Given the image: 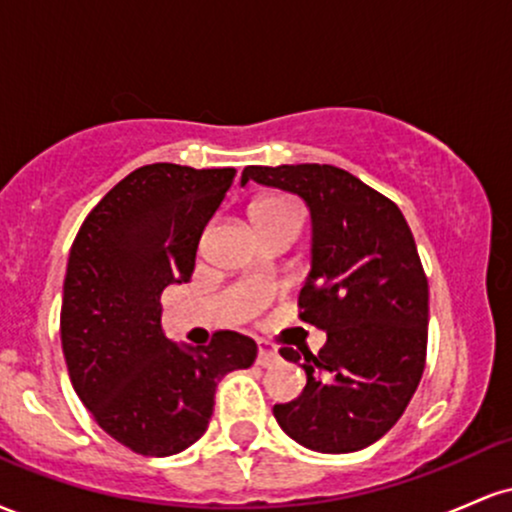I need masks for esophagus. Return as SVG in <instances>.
I'll use <instances>...</instances> for the list:
<instances>
[{"instance_id":"1","label":"esophagus","mask_w":512,"mask_h":512,"mask_svg":"<svg viewBox=\"0 0 512 512\" xmlns=\"http://www.w3.org/2000/svg\"><path fill=\"white\" fill-rule=\"evenodd\" d=\"M276 361H279V354H276L274 349H269L267 344L260 342V346H257V366L269 368V366H274Z\"/></svg>"}]
</instances>
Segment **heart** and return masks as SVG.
<instances>
[{
  "instance_id": "heart-1",
  "label": "heart",
  "mask_w": 512,
  "mask_h": 512,
  "mask_svg": "<svg viewBox=\"0 0 512 512\" xmlns=\"http://www.w3.org/2000/svg\"><path fill=\"white\" fill-rule=\"evenodd\" d=\"M284 204H286L284 199H274V197H269V199H257V202L250 207V211H267V209L284 207Z\"/></svg>"
}]
</instances>
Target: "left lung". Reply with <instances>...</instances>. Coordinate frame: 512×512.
Masks as SVG:
<instances>
[{
    "label": "left lung",
    "instance_id": "left-lung-1",
    "mask_svg": "<svg viewBox=\"0 0 512 512\" xmlns=\"http://www.w3.org/2000/svg\"><path fill=\"white\" fill-rule=\"evenodd\" d=\"M260 182L310 211V272L301 320L327 334L317 354L281 349L305 387L274 419L303 448L327 455L373 445L397 424L426 363L428 281L395 202L337 166H248Z\"/></svg>",
    "mask_w": 512,
    "mask_h": 512
}]
</instances>
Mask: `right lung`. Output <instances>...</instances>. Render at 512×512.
I'll return each mask as SVG.
<instances>
[{
    "instance_id": "obj_1",
    "label": "right lung",
    "mask_w": 512,
    "mask_h": 512,
    "mask_svg": "<svg viewBox=\"0 0 512 512\" xmlns=\"http://www.w3.org/2000/svg\"><path fill=\"white\" fill-rule=\"evenodd\" d=\"M236 168L151 163L105 195L79 228L62 296V351L98 426L146 457L187 450L207 431L216 385L255 363L257 344L216 332L173 342L161 293L195 269L197 245Z\"/></svg>"
}]
</instances>
